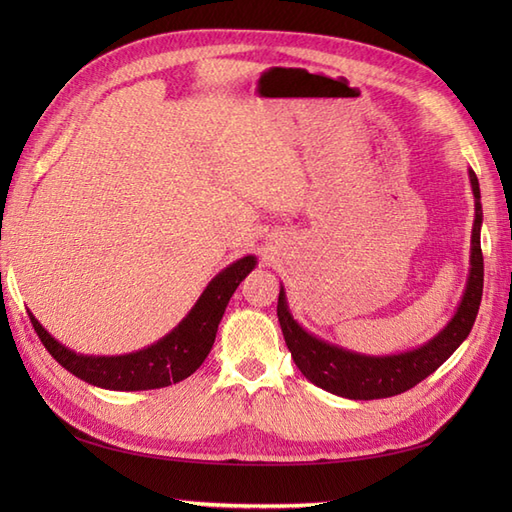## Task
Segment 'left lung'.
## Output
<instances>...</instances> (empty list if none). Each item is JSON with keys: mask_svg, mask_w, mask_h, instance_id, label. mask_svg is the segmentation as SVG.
Here are the masks:
<instances>
[{"mask_svg": "<svg viewBox=\"0 0 512 512\" xmlns=\"http://www.w3.org/2000/svg\"><path fill=\"white\" fill-rule=\"evenodd\" d=\"M469 178L475 195L469 281H466V290L458 312L453 314L447 328L440 330L429 343L416 347V350L391 356H367L343 350V347L325 343L303 330L301 325L292 319L284 288L279 290L277 317L281 332H284L292 361H295V365L301 369V374L306 376L310 383L330 391V394L352 400L396 396L402 394V391L416 387L420 380L436 372V369L458 350L466 336H469L477 317V310H480L484 288V257L480 246V182H477L473 169H469Z\"/></svg>", "mask_w": 512, "mask_h": 512, "instance_id": "8db88e82", "label": "left lung"}]
</instances>
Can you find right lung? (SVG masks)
Returning <instances> with one entry per match:
<instances>
[{"mask_svg": "<svg viewBox=\"0 0 512 512\" xmlns=\"http://www.w3.org/2000/svg\"><path fill=\"white\" fill-rule=\"evenodd\" d=\"M257 259L246 255L235 264L224 268L220 275L211 279L204 288L198 303L184 317L176 328L154 345L123 356H83L61 345L57 339L43 330V325L32 317V328L39 334L41 343L52 354L54 361L68 369L70 374L103 389L114 391H140V389H160L189 378L198 369L204 358L209 356L215 343L217 325L222 314L250 270L255 268Z\"/></svg>", "mask_w": 512, "mask_h": 512, "instance_id": "1", "label": "right lung"}]
</instances>
